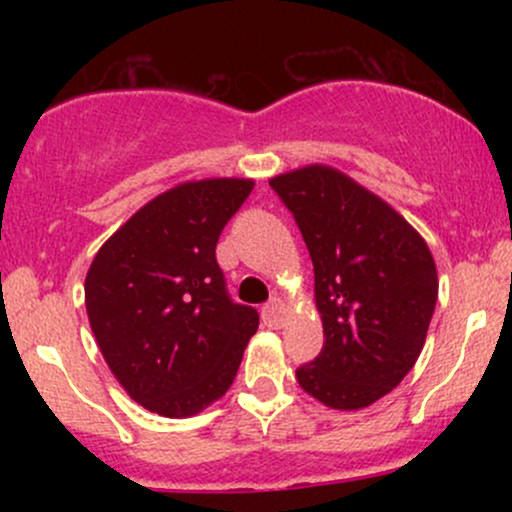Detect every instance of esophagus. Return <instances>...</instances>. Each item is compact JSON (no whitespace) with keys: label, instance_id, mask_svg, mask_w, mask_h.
Wrapping results in <instances>:
<instances>
[{"label":"esophagus","instance_id":"1","mask_svg":"<svg viewBox=\"0 0 512 512\" xmlns=\"http://www.w3.org/2000/svg\"><path fill=\"white\" fill-rule=\"evenodd\" d=\"M289 313V308H286L284 301H279V298H274V301H269L267 305L262 308V320L267 327H281L284 325V317Z\"/></svg>","mask_w":512,"mask_h":512}]
</instances>
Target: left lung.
<instances>
[{
    "label": "left lung",
    "mask_w": 512,
    "mask_h": 512,
    "mask_svg": "<svg viewBox=\"0 0 512 512\" xmlns=\"http://www.w3.org/2000/svg\"><path fill=\"white\" fill-rule=\"evenodd\" d=\"M301 228L315 272L325 344L296 370L325 407H370L402 383L424 349L438 301L426 240L390 204L332 166L269 180Z\"/></svg>",
    "instance_id": "8db88e82"
}]
</instances>
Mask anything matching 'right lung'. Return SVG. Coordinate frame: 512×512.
I'll use <instances>...</instances> for the list:
<instances>
[{
  "label": "right lung",
  "instance_id": "right-lung-1",
  "mask_svg": "<svg viewBox=\"0 0 512 512\" xmlns=\"http://www.w3.org/2000/svg\"><path fill=\"white\" fill-rule=\"evenodd\" d=\"M252 187L248 178L180 182L93 257L84 284L93 337L144 409L185 419L233 385L260 315L228 298L216 243Z\"/></svg>",
  "mask_w": 512,
  "mask_h": 512
}]
</instances>
